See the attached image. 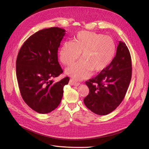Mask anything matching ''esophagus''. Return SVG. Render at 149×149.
<instances>
[{"instance_id": "1", "label": "esophagus", "mask_w": 149, "mask_h": 149, "mask_svg": "<svg viewBox=\"0 0 149 149\" xmlns=\"http://www.w3.org/2000/svg\"><path fill=\"white\" fill-rule=\"evenodd\" d=\"M69 84H70V85H71V86H78V85H79V83H77V82L76 81H74V80H73V79H71L70 80Z\"/></svg>"}]
</instances>
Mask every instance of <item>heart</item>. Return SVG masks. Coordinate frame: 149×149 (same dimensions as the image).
<instances>
[{"mask_svg": "<svg viewBox=\"0 0 149 149\" xmlns=\"http://www.w3.org/2000/svg\"><path fill=\"white\" fill-rule=\"evenodd\" d=\"M116 43L112 37L89 31H81L74 42L65 41L60 49V58L65 65L81 60L67 68L66 73L74 79H86L94 73H100L109 66L116 53Z\"/></svg>", "mask_w": 149, "mask_h": 149, "instance_id": "heart-1", "label": "heart"}]
</instances>
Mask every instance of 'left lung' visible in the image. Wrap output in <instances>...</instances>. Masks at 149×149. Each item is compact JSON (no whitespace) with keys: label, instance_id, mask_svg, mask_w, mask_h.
Instances as JSON below:
<instances>
[{"label":"left lung","instance_id":"8db88e82","mask_svg":"<svg viewBox=\"0 0 149 149\" xmlns=\"http://www.w3.org/2000/svg\"><path fill=\"white\" fill-rule=\"evenodd\" d=\"M132 77V61L125 43L119 41L111 64L86 84L88 95L84 103L98 115H106L116 109L125 97Z\"/></svg>","mask_w":149,"mask_h":149}]
</instances>
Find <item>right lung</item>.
<instances>
[{"label":"right lung","instance_id":"right-lung-1","mask_svg":"<svg viewBox=\"0 0 149 149\" xmlns=\"http://www.w3.org/2000/svg\"><path fill=\"white\" fill-rule=\"evenodd\" d=\"M65 30L52 27L40 30L26 40L16 61V74L24 101L40 114L52 112L59 106L63 87L70 78L54 79L63 73L58 61V49Z\"/></svg>","mask_w":149,"mask_h":149}]
</instances>
